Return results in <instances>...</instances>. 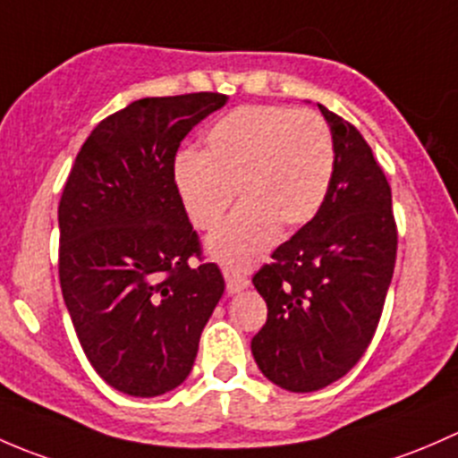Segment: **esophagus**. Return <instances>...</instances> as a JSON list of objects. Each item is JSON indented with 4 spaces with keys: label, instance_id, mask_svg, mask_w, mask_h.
Wrapping results in <instances>:
<instances>
[{
    "label": "esophagus",
    "instance_id": "obj_1",
    "mask_svg": "<svg viewBox=\"0 0 458 458\" xmlns=\"http://www.w3.org/2000/svg\"><path fill=\"white\" fill-rule=\"evenodd\" d=\"M225 280H227V293H240L249 286V277L240 276L238 271H231V268H225Z\"/></svg>",
    "mask_w": 458,
    "mask_h": 458
}]
</instances>
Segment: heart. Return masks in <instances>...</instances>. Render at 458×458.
Masks as SVG:
<instances>
[{
  "label": "heart",
  "mask_w": 458,
  "mask_h": 458,
  "mask_svg": "<svg viewBox=\"0 0 458 458\" xmlns=\"http://www.w3.org/2000/svg\"><path fill=\"white\" fill-rule=\"evenodd\" d=\"M335 148L327 121L313 110L240 106L205 134V152H182L174 185L198 229L214 231L233 205L242 207L207 249L231 268L260 260L277 227L293 231L318 216L333 181Z\"/></svg>",
  "instance_id": "1"
}]
</instances>
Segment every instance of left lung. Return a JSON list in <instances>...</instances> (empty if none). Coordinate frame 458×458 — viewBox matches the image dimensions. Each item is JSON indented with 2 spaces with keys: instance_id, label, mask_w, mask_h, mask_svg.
<instances>
[{
  "instance_id": "1",
  "label": "left lung",
  "mask_w": 458,
  "mask_h": 458,
  "mask_svg": "<svg viewBox=\"0 0 458 458\" xmlns=\"http://www.w3.org/2000/svg\"><path fill=\"white\" fill-rule=\"evenodd\" d=\"M331 125L335 167L310 223L253 276L267 324L251 339L258 369L291 393H313L366 352L397 260L393 194L355 125L319 106Z\"/></svg>"
}]
</instances>
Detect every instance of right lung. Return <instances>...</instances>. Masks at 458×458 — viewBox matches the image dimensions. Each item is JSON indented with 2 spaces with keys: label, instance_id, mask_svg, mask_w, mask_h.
Wrapping results in <instances>:
<instances>
[{
  "label": "right lung",
  "instance_id": "right-lung-1",
  "mask_svg": "<svg viewBox=\"0 0 458 458\" xmlns=\"http://www.w3.org/2000/svg\"><path fill=\"white\" fill-rule=\"evenodd\" d=\"M227 94L139 98L92 130L59 202V282L92 369L131 397L181 386L225 277L174 185L181 140ZM198 257L200 265H191Z\"/></svg>",
  "mask_w": 458,
  "mask_h": 458
}]
</instances>
